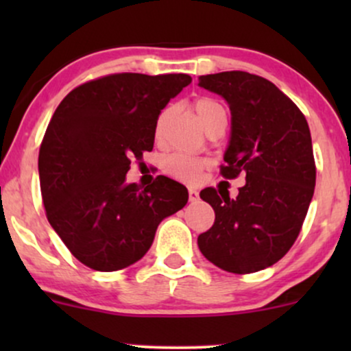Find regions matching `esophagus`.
I'll use <instances>...</instances> for the list:
<instances>
[{"instance_id":"34e87169","label":"esophagus","mask_w":351,"mask_h":351,"mask_svg":"<svg viewBox=\"0 0 351 351\" xmlns=\"http://www.w3.org/2000/svg\"><path fill=\"white\" fill-rule=\"evenodd\" d=\"M189 201H191V203H195V201H198L199 199V193L196 191L195 188H189Z\"/></svg>"}]
</instances>
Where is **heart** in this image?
<instances>
[{
  "label": "heart",
  "instance_id": "b5f03b06",
  "mask_svg": "<svg viewBox=\"0 0 351 351\" xmlns=\"http://www.w3.org/2000/svg\"><path fill=\"white\" fill-rule=\"evenodd\" d=\"M195 112L206 128L215 122L217 117L226 114L219 102H216L215 99L209 97H199L198 100H195ZM165 119H167V112H163V114L158 117V120H156V136H160V134H162ZM204 167H206L204 160L198 158V156L184 155V153H175V155L168 156L163 163L165 171L181 181H195L201 175V171L204 170Z\"/></svg>",
  "mask_w": 351,
  "mask_h": 351
}]
</instances>
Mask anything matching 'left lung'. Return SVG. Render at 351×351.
Returning a JSON list of instances; mask_svg holds the SVG:
<instances>
[{
	"label": "left lung",
	"instance_id": "1",
	"mask_svg": "<svg viewBox=\"0 0 351 351\" xmlns=\"http://www.w3.org/2000/svg\"><path fill=\"white\" fill-rule=\"evenodd\" d=\"M199 87L221 95L231 110L224 178L245 175L236 198L204 188L215 224L198 236L209 263L232 274L271 267L299 236L315 189L308 123L284 92L243 71L201 75Z\"/></svg>",
	"mask_w": 351,
	"mask_h": 351
}]
</instances>
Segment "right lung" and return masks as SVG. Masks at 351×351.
<instances>
[{"instance_id": "add662e5", "label": "right lung", "mask_w": 351, "mask_h": 351, "mask_svg": "<svg viewBox=\"0 0 351 351\" xmlns=\"http://www.w3.org/2000/svg\"><path fill=\"white\" fill-rule=\"evenodd\" d=\"M186 74H114L75 87L56 108L39 148L47 221L72 256L112 272L147 254L158 224L188 203V189L158 176L127 183L130 160L152 152L155 125Z\"/></svg>"}]
</instances>
